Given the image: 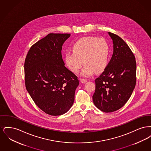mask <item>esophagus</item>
<instances>
[{
    "instance_id": "obj_1",
    "label": "esophagus",
    "mask_w": 151,
    "mask_h": 151,
    "mask_svg": "<svg viewBox=\"0 0 151 151\" xmlns=\"http://www.w3.org/2000/svg\"><path fill=\"white\" fill-rule=\"evenodd\" d=\"M80 80L81 83H86V81H87V80H86L84 79H80Z\"/></svg>"
}]
</instances>
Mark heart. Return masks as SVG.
<instances>
[{
	"label": "heart",
	"mask_w": 151,
	"mask_h": 151,
	"mask_svg": "<svg viewBox=\"0 0 151 151\" xmlns=\"http://www.w3.org/2000/svg\"><path fill=\"white\" fill-rule=\"evenodd\" d=\"M73 52H67L65 61L73 73H78L83 62L85 65L81 75L89 76L94 72L100 73L106 67L110 53L109 46L102 38L85 37L78 40L72 46Z\"/></svg>",
	"instance_id": "obj_1"
}]
</instances>
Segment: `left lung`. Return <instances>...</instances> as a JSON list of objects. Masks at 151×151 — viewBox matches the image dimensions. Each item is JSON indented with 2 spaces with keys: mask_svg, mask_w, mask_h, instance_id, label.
I'll use <instances>...</instances> for the list:
<instances>
[{
  "mask_svg": "<svg viewBox=\"0 0 151 151\" xmlns=\"http://www.w3.org/2000/svg\"><path fill=\"white\" fill-rule=\"evenodd\" d=\"M113 40V54L104 71L95 80L93 95L95 106L111 113L127 102L137 81V62L129 46L116 35L108 32Z\"/></svg>",
  "mask_w": 151,
  "mask_h": 151,
  "instance_id": "8db88e82",
  "label": "left lung"
}]
</instances>
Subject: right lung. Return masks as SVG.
<instances>
[{
  "mask_svg": "<svg viewBox=\"0 0 151 151\" xmlns=\"http://www.w3.org/2000/svg\"><path fill=\"white\" fill-rule=\"evenodd\" d=\"M70 34L50 33L33 45L25 60V83L37 106L45 113L62 115L73 104L78 77L65 66L62 48Z\"/></svg>",
  "mask_w": 151,
  "mask_h": 151,
  "instance_id": "1",
  "label": "right lung"
}]
</instances>
